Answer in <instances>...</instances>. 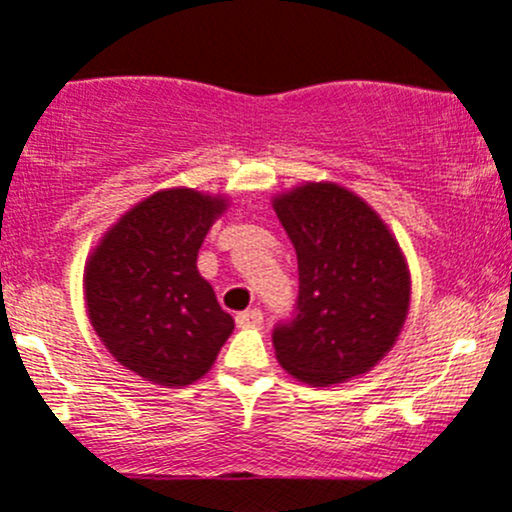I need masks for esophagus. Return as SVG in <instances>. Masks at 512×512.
Here are the masks:
<instances>
[{
	"label": "esophagus",
	"mask_w": 512,
	"mask_h": 512,
	"mask_svg": "<svg viewBox=\"0 0 512 512\" xmlns=\"http://www.w3.org/2000/svg\"><path fill=\"white\" fill-rule=\"evenodd\" d=\"M262 320H265V313H262L260 308H247V311L235 316V323H238L240 328H255V325H260Z\"/></svg>",
	"instance_id": "esophagus-1"
}]
</instances>
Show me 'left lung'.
Returning <instances> with one entry per match:
<instances>
[{
    "mask_svg": "<svg viewBox=\"0 0 512 512\" xmlns=\"http://www.w3.org/2000/svg\"><path fill=\"white\" fill-rule=\"evenodd\" d=\"M299 260L294 316L272 330L279 364L313 386L374 367L403 328L411 277L389 228L338 184L311 182L274 199Z\"/></svg>",
    "mask_w": 512,
    "mask_h": 512,
    "instance_id": "obj_1",
    "label": "left lung"
}]
</instances>
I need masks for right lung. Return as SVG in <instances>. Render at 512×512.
I'll return each instance as SVG.
<instances>
[{
    "label": "right lung",
    "instance_id": "add662e5",
    "mask_svg": "<svg viewBox=\"0 0 512 512\" xmlns=\"http://www.w3.org/2000/svg\"><path fill=\"white\" fill-rule=\"evenodd\" d=\"M221 196L167 189L133 206L84 269L94 330L123 367L162 386H187L211 369L233 318L196 269Z\"/></svg>",
    "mask_w": 512,
    "mask_h": 512
}]
</instances>
